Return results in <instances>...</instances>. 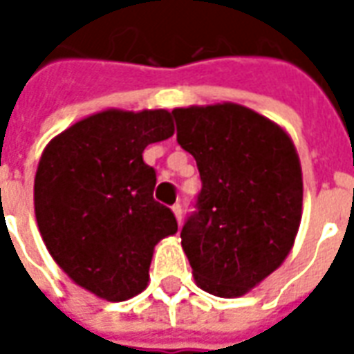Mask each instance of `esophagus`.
Listing matches in <instances>:
<instances>
[{
  "label": "esophagus",
  "instance_id": "esophagus-1",
  "mask_svg": "<svg viewBox=\"0 0 354 354\" xmlns=\"http://www.w3.org/2000/svg\"><path fill=\"white\" fill-rule=\"evenodd\" d=\"M172 212H174V216H176L178 223H182V214H184V208H182V205H180V203L172 205Z\"/></svg>",
  "mask_w": 354,
  "mask_h": 354
}]
</instances>
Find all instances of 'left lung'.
<instances>
[{"label": "left lung", "instance_id": "1", "mask_svg": "<svg viewBox=\"0 0 354 354\" xmlns=\"http://www.w3.org/2000/svg\"><path fill=\"white\" fill-rule=\"evenodd\" d=\"M172 115L203 182L180 233L193 277L208 294L243 296L294 246L304 203L296 147L279 124L231 102Z\"/></svg>", "mask_w": 354, "mask_h": 354}]
</instances>
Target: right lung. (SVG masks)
Segmentation results:
<instances>
[{
  "instance_id": "add662e5",
  "label": "right lung",
  "mask_w": 354,
  "mask_h": 354,
  "mask_svg": "<svg viewBox=\"0 0 354 354\" xmlns=\"http://www.w3.org/2000/svg\"><path fill=\"white\" fill-rule=\"evenodd\" d=\"M172 134L167 109H106L43 149L34 182L43 243L75 284L108 301L146 288L155 245L178 231L172 210L153 199L157 176L142 157Z\"/></svg>"
}]
</instances>
